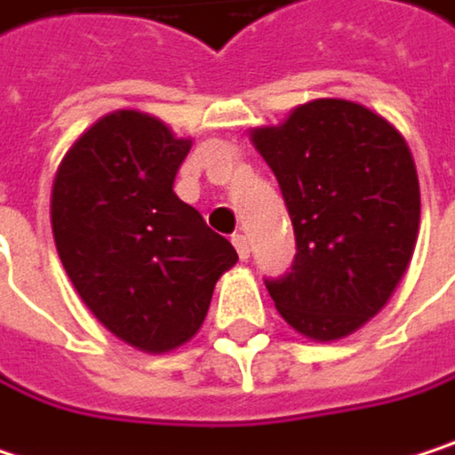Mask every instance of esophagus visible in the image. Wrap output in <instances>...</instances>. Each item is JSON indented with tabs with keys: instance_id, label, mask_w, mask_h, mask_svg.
Masks as SVG:
<instances>
[{
	"instance_id": "esophagus-1",
	"label": "esophagus",
	"mask_w": 455,
	"mask_h": 455,
	"mask_svg": "<svg viewBox=\"0 0 455 455\" xmlns=\"http://www.w3.org/2000/svg\"><path fill=\"white\" fill-rule=\"evenodd\" d=\"M232 243H235V248H237L240 259L245 261V259L251 256V243H248V237H245V235H235V237H232Z\"/></svg>"
}]
</instances>
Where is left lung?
Returning a JSON list of instances; mask_svg holds the SVG:
<instances>
[{
  "label": "left lung",
  "mask_w": 455,
  "mask_h": 455,
  "mask_svg": "<svg viewBox=\"0 0 455 455\" xmlns=\"http://www.w3.org/2000/svg\"><path fill=\"white\" fill-rule=\"evenodd\" d=\"M251 140L280 180L296 261L267 280L283 320L312 341H339L376 317L405 277L421 191L403 132L344 98L296 106Z\"/></svg>",
  "instance_id": "1"
}]
</instances>
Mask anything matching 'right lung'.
<instances>
[{
  "mask_svg": "<svg viewBox=\"0 0 455 455\" xmlns=\"http://www.w3.org/2000/svg\"><path fill=\"white\" fill-rule=\"evenodd\" d=\"M191 148L162 119L119 108L87 127L52 178L50 223L60 264L95 320L162 355L202 328L232 243L175 196Z\"/></svg>",
  "mask_w": 455,
  "mask_h": 455,
  "instance_id": "1",
  "label": "right lung"
}]
</instances>
